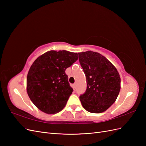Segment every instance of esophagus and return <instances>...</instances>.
I'll return each mask as SVG.
<instances>
[{
    "instance_id": "obj_1",
    "label": "esophagus",
    "mask_w": 146,
    "mask_h": 146,
    "mask_svg": "<svg viewBox=\"0 0 146 146\" xmlns=\"http://www.w3.org/2000/svg\"><path fill=\"white\" fill-rule=\"evenodd\" d=\"M72 88L74 89V90L76 91V84H73V85H72Z\"/></svg>"
}]
</instances>
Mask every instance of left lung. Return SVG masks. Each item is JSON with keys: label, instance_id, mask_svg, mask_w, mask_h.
<instances>
[{"label": "left lung", "instance_id": "obj_1", "mask_svg": "<svg viewBox=\"0 0 146 146\" xmlns=\"http://www.w3.org/2000/svg\"><path fill=\"white\" fill-rule=\"evenodd\" d=\"M78 54L87 83L85 92L80 96L82 105L90 113H102L117 98L120 76L114 65L99 53L89 50Z\"/></svg>", "mask_w": 146, "mask_h": 146}]
</instances>
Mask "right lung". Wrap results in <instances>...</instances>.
I'll return each mask as SVG.
<instances>
[{
    "mask_svg": "<svg viewBox=\"0 0 146 146\" xmlns=\"http://www.w3.org/2000/svg\"><path fill=\"white\" fill-rule=\"evenodd\" d=\"M77 53L50 50L39 56L29 70L27 91L41 111L55 114L63 109L71 95L65 70L78 60Z\"/></svg>",
    "mask_w": 146,
    "mask_h": 146,
    "instance_id": "right-lung-1",
    "label": "right lung"
}]
</instances>
